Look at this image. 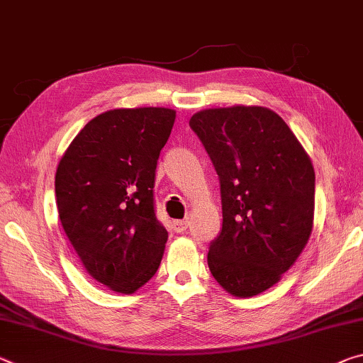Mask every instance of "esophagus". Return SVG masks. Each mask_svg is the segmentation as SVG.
I'll return each mask as SVG.
<instances>
[{
    "instance_id": "obj_1",
    "label": "esophagus",
    "mask_w": 363,
    "mask_h": 363,
    "mask_svg": "<svg viewBox=\"0 0 363 363\" xmlns=\"http://www.w3.org/2000/svg\"><path fill=\"white\" fill-rule=\"evenodd\" d=\"M172 226H174L176 233H184L189 228V220H176L172 221Z\"/></svg>"
}]
</instances>
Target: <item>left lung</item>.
I'll return each instance as SVG.
<instances>
[{
    "label": "left lung",
    "mask_w": 363,
    "mask_h": 363,
    "mask_svg": "<svg viewBox=\"0 0 363 363\" xmlns=\"http://www.w3.org/2000/svg\"><path fill=\"white\" fill-rule=\"evenodd\" d=\"M189 124L221 184L223 229L210 244V272L234 297L262 294L296 263L312 234V161L269 108H208Z\"/></svg>",
    "instance_id": "left-lung-1"
}]
</instances>
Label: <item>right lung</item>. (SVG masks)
I'll use <instances>...</instances> for the list:
<instances>
[{
	"mask_svg": "<svg viewBox=\"0 0 363 363\" xmlns=\"http://www.w3.org/2000/svg\"><path fill=\"white\" fill-rule=\"evenodd\" d=\"M176 111L119 108L84 125L62 155L55 192L62 229L91 278L134 294L157 273L168 231L155 216V169Z\"/></svg>",
	"mask_w": 363,
	"mask_h": 363,
	"instance_id": "obj_1",
	"label": "right lung"
}]
</instances>
